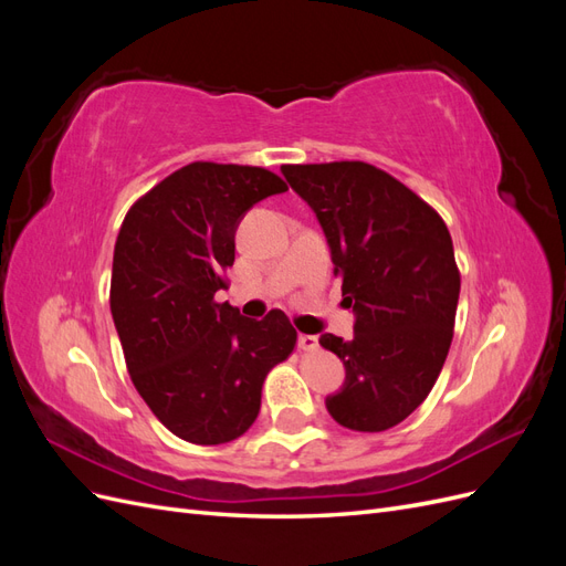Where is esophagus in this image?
<instances>
[{"label": "esophagus", "instance_id": "34e87169", "mask_svg": "<svg viewBox=\"0 0 566 566\" xmlns=\"http://www.w3.org/2000/svg\"><path fill=\"white\" fill-rule=\"evenodd\" d=\"M297 347L302 352H316L318 349V337L316 335H300L297 337Z\"/></svg>", "mask_w": 566, "mask_h": 566}]
</instances>
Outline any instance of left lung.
Here are the masks:
<instances>
[{
    "mask_svg": "<svg viewBox=\"0 0 566 566\" xmlns=\"http://www.w3.org/2000/svg\"><path fill=\"white\" fill-rule=\"evenodd\" d=\"M281 172L314 210L354 312L352 339H318L345 366L325 408L349 430H389L427 399L447 361L460 295L451 233L430 205L368 163Z\"/></svg>",
    "mask_w": 566,
    "mask_h": 566,
    "instance_id": "obj_1",
    "label": "left lung"
}]
</instances>
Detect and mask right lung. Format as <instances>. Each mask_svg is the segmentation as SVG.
Here are the masks:
<instances>
[{
  "instance_id": "add662e5",
  "label": "right lung",
  "mask_w": 566,
  "mask_h": 566,
  "mask_svg": "<svg viewBox=\"0 0 566 566\" xmlns=\"http://www.w3.org/2000/svg\"><path fill=\"white\" fill-rule=\"evenodd\" d=\"M285 191L262 167L191 163L136 200L119 227L115 331L136 391L184 441L217 447L245 434L266 373L295 349L281 310L254 321L214 300L227 287L241 219Z\"/></svg>"
}]
</instances>
